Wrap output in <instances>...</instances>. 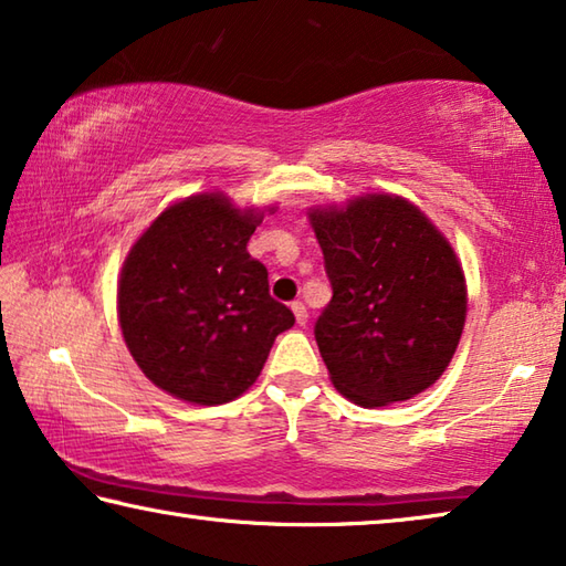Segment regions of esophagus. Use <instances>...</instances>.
<instances>
[{"instance_id": "34e87169", "label": "esophagus", "mask_w": 566, "mask_h": 566, "mask_svg": "<svg viewBox=\"0 0 566 566\" xmlns=\"http://www.w3.org/2000/svg\"><path fill=\"white\" fill-rule=\"evenodd\" d=\"M292 312H294V317H296V324H300V327H304L306 317H310V314H306V306L302 302H292Z\"/></svg>"}]
</instances>
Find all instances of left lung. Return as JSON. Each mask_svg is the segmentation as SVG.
<instances>
[{"instance_id":"left-lung-1","label":"left lung","mask_w":566,"mask_h":566,"mask_svg":"<svg viewBox=\"0 0 566 566\" xmlns=\"http://www.w3.org/2000/svg\"><path fill=\"white\" fill-rule=\"evenodd\" d=\"M310 222L332 284L314 324L332 385L367 409L432 387L467 319L464 272L447 237L395 195L317 207Z\"/></svg>"}]
</instances>
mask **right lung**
<instances>
[{"mask_svg":"<svg viewBox=\"0 0 566 566\" xmlns=\"http://www.w3.org/2000/svg\"><path fill=\"white\" fill-rule=\"evenodd\" d=\"M260 222L256 209L205 191L167 207L124 260V342L167 395L207 407L237 399L294 324L290 306L270 296L266 266L247 252Z\"/></svg>","mask_w":566,"mask_h":566,"instance_id":"right-lung-1","label":"right lung"}]
</instances>
